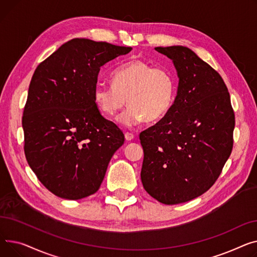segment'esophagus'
Instances as JSON below:
<instances>
[{"mask_svg":"<svg viewBox=\"0 0 257 257\" xmlns=\"http://www.w3.org/2000/svg\"><path fill=\"white\" fill-rule=\"evenodd\" d=\"M124 138L126 141H132L134 139V135L131 133H125L124 134Z\"/></svg>","mask_w":257,"mask_h":257,"instance_id":"esophagus-1","label":"esophagus"}]
</instances>
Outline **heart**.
Masks as SVG:
<instances>
[{
  "label": "heart",
  "instance_id": "b5f03b06",
  "mask_svg": "<svg viewBox=\"0 0 257 257\" xmlns=\"http://www.w3.org/2000/svg\"><path fill=\"white\" fill-rule=\"evenodd\" d=\"M112 84L96 85L93 100L107 116H114L128 102L127 110L117 118L118 123L125 127L139 125L144 120L149 123L159 121L175 99L176 82L172 72L154 67L141 59L131 60L116 68Z\"/></svg>",
  "mask_w": 257,
  "mask_h": 257
}]
</instances>
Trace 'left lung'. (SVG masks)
<instances>
[{
    "mask_svg": "<svg viewBox=\"0 0 257 257\" xmlns=\"http://www.w3.org/2000/svg\"><path fill=\"white\" fill-rule=\"evenodd\" d=\"M155 50L172 60L179 81L169 112L140 134L141 180L152 197L172 205L215 184L232 150L234 113L221 75L192 50Z\"/></svg>",
    "mask_w": 257,
    "mask_h": 257,
    "instance_id": "left-lung-1",
    "label": "left lung"
}]
</instances>
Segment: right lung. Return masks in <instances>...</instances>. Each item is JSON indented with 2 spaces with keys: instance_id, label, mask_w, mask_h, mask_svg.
<instances>
[{
  "instance_id": "add662e5",
  "label": "right lung",
  "mask_w": 257,
  "mask_h": 257,
  "mask_svg": "<svg viewBox=\"0 0 257 257\" xmlns=\"http://www.w3.org/2000/svg\"><path fill=\"white\" fill-rule=\"evenodd\" d=\"M132 48L74 38L34 71L24 109L25 155L40 183L78 200L100 187L124 135L93 100L100 67Z\"/></svg>"
}]
</instances>
